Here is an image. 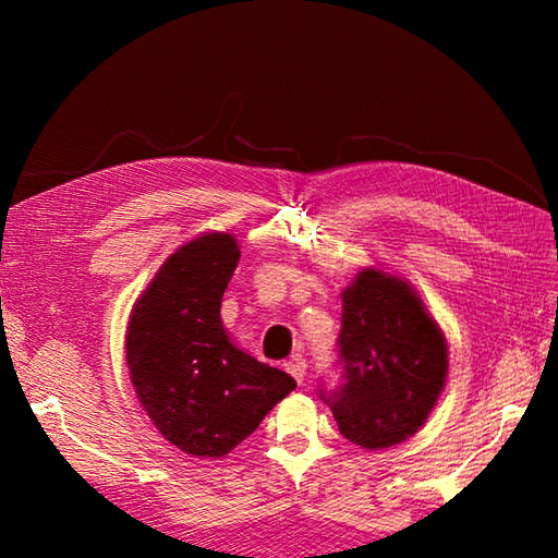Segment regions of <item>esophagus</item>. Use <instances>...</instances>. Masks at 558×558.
<instances>
[{
  "instance_id": "1",
  "label": "esophagus",
  "mask_w": 558,
  "mask_h": 558,
  "mask_svg": "<svg viewBox=\"0 0 558 558\" xmlns=\"http://www.w3.org/2000/svg\"><path fill=\"white\" fill-rule=\"evenodd\" d=\"M286 369L288 374L294 376V381H298L300 386L304 384V376H306V362L302 357H294L290 362H286Z\"/></svg>"
}]
</instances>
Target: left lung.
<instances>
[{"mask_svg": "<svg viewBox=\"0 0 558 558\" xmlns=\"http://www.w3.org/2000/svg\"><path fill=\"white\" fill-rule=\"evenodd\" d=\"M340 386L318 388L354 446L402 444L429 417L448 374V345L405 280L364 268L342 292Z\"/></svg>", "mask_w": 558, "mask_h": 558, "instance_id": "obj_1", "label": "left lung"}]
</instances>
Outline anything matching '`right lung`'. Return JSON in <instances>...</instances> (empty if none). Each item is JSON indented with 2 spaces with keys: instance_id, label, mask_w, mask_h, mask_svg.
Here are the masks:
<instances>
[{
  "instance_id": "right-lung-1",
  "label": "right lung",
  "mask_w": 558,
  "mask_h": 558,
  "mask_svg": "<svg viewBox=\"0 0 558 558\" xmlns=\"http://www.w3.org/2000/svg\"><path fill=\"white\" fill-rule=\"evenodd\" d=\"M240 260L228 232H208L165 260L136 300L126 366L158 432L189 456L225 458L298 384L232 345L220 304Z\"/></svg>"
}]
</instances>
